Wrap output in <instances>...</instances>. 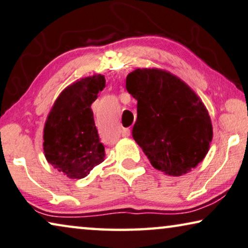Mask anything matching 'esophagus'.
Masks as SVG:
<instances>
[{"label": "esophagus", "instance_id": "esophagus-1", "mask_svg": "<svg viewBox=\"0 0 248 248\" xmlns=\"http://www.w3.org/2000/svg\"><path fill=\"white\" fill-rule=\"evenodd\" d=\"M129 134H131V129H129V128L122 129V136H123V137H128Z\"/></svg>", "mask_w": 248, "mask_h": 248}]
</instances>
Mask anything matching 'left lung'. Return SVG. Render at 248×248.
<instances>
[{
	"mask_svg": "<svg viewBox=\"0 0 248 248\" xmlns=\"http://www.w3.org/2000/svg\"><path fill=\"white\" fill-rule=\"evenodd\" d=\"M137 101L133 139L153 167L181 176L199 165L213 139L211 117L190 87L170 72L137 68L126 78Z\"/></svg>",
	"mask_w": 248,
	"mask_h": 248,
	"instance_id": "obj_1",
	"label": "left lung"
}]
</instances>
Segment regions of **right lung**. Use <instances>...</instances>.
<instances>
[{"mask_svg":"<svg viewBox=\"0 0 248 248\" xmlns=\"http://www.w3.org/2000/svg\"><path fill=\"white\" fill-rule=\"evenodd\" d=\"M104 87L105 78L101 74L76 81L59 95L45 122V157L70 178L87 176L104 161V146L91 108Z\"/></svg>","mask_w":248,"mask_h":248,"instance_id":"obj_1","label":"right lung"}]
</instances>
